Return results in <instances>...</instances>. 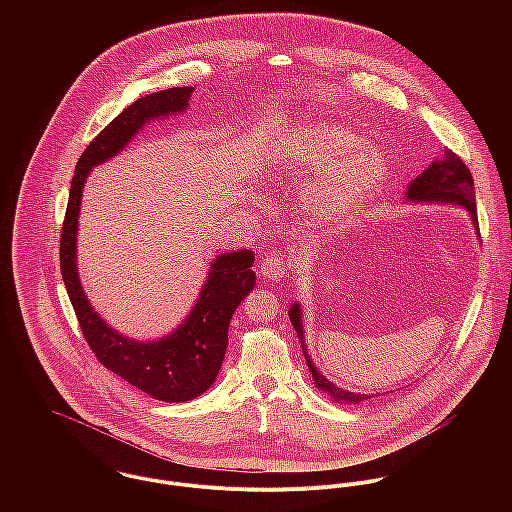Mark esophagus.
<instances>
[{"label":"esophagus","mask_w":512,"mask_h":512,"mask_svg":"<svg viewBox=\"0 0 512 512\" xmlns=\"http://www.w3.org/2000/svg\"><path fill=\"white\" fill-rule=\"evenodd\" d=\"M290 268H292V262L288 258H284L282 254H270L262 260L260 274L270 282H278L290 274Z\"/></svg>","instance_id":"esophagus-1"}]
</instances>
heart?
Returning a JSON list of instances; mask_svg holds the SVG:
<instances>
[{"mask_svg": "<svg viewBox=\"0 0 512 512\" xmlns=\"http://www.w3.org/2000/svg\"><path fill=\"white\" fill-rule=\"evenodd\" d=\"M361 146L353 132L319 124L297 134L286 149L297 171H325L305 189V205L319 226L335 228L347 222L382 183V157L374 149L354 150Z\"/></svg>", "mask_w": 512, "mask_h": 512, "instance_id": "1", "label": "heart"}]
</instances>
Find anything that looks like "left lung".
<instances>
[{
	"label": "left lung",
	"mask_w": 512,
	"mask_h": 512,
	"mask_svg": "<svg viewBox=\"0 0 512 512\" xmlns=\"http://www.w3.org/2000/svg\"><path fill=\"white\" fill-rule=\"evenodd\" d=\"M408 199L420 203V201H449L455 205L465 207L471 213V219L477 222V207H475V189H473V175L467 169V165L463 163V159L453 153V151H443V159L434 161L424 173H420L410 185H408ZM479 230V226H477ZM290 319H292L293 329L297 331L299 343L303 347V329H301V311L299 305L293 303L290 309ZM303 355L309 366V372L317 384V388H321L323 392H327L333 400H337L339 404H359L365 402L368 398H374L370 394H357V392H349L337 384H333L329 378L323 376V372L317 370V366L313 365V361L309 359V355L305 353L303 347ZM378 396V394H376Z\"/></svg>",
	"instance_id": "obj_1"
}]
</instances>
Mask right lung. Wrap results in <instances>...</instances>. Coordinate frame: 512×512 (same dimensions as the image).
<instances>
[{
	"label": "right lung",
	"mask_w": 512,
	"mask_h": 512,
	"mask_svg": "<svg viewBox=\"0 0 512 512\" xmlns=\"http://www.w3.org/2000/svg\"><path fill=\"white\" fill-rule=\"evenodd\" d=\"M193 86L153 92L118 114L78 157L61 230V274L80 331L98 363L155 400L187 402L201 396L219 374L228 323L238 303L252 292L254 254L238 250L215 260L191 315L169 337L138 343L110 329L88 303L76 274V226L82 187L90 169L126 146L149 118L187 108Z\"/></svg>",
	"instance_id": "add662e5"
}]
</instances>
